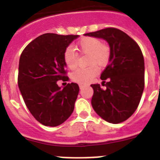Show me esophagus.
I'll list each match as a JSON object with an SVG mask.
<instances>
[{
	"label": "esophagus",
	"mask_w": 160,
	"mask_h": 160,
	"mask_svg": "<svg viewBox=\"0 0 160 160\" xmlns=\"http://www.w3.org/2000/svg\"><path fill=\"white\" fill-rule=\"evenodd\" d=\"M79 86H80V89H83V88L85 87V86H86V85H85V84H80V85H79Z\"/></svg>",
	"instance_id": "esophagus-1"
}]
</instances>
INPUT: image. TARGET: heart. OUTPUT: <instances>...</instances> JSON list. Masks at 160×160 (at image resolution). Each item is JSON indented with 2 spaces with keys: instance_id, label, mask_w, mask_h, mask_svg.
Wrapping results in <instances>:
<instances>
[{
  "instance_id": "obj_1",
  "label": "heart",
  "mask_w": 160,
  "mask_h": 160,
  "mask_svg": "<svg viewBox=\"0 0 160 160\" xmlns=\"http://www.w3.org/2000/svg\"><path fill=\"white\" fill-rule=\"evenodd\" d=\"M76 49L82 54H88L87 68H79L71 75L72 80L80 84L90 82L97 75L99 66H105L110 58V49L107 45L101 43L100 39L95 37H85L76 45ZM63 60L68 68L74 69L78 63V55L74 49L68 47L63 54Z\"/></svg>"
}]
</instances>
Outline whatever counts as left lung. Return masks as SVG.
Returning <instances> with one entry per match:
<instances>
[{"label":"left lung","instance_id":"1","mask_svg":"<svg viewBox=\"0 0 160 160\" xmlns=\"http://www.w3.org/2000/svg\"><path fill=\"white\" fill-rule=\"evenodd\" d=\"M85 36L103 39L110 48L109 65L100 76L106 89H101L99 84L90 85L94 90L93 109L105 121L121 123L136 110L144 91V60L141 50L131 37L116 28H105Z\"/></svg>","mask_w":160,"mask_h":160}]
</instances>
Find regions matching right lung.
Here are the masks:
<instances>
[{
    "mask_svg": "<svg viewBox=\"0 0 160 160\" xmlns=\"http://www.w3.org/2000/svg\"><path fill=\"white\" fill-rule=\"evenodd\" d=\"M77 35L46 33L24 49L20 57L18 86L25 104L34 118L46 126L60 125L71 115L79 94V85L69 83L63 60L65 49Z\"/></svg>",
    "mask_w": 160,
    "mask_h": 160,
    "instance_id": "add662e5",
    "label": "right lung"
}]
</instances>
